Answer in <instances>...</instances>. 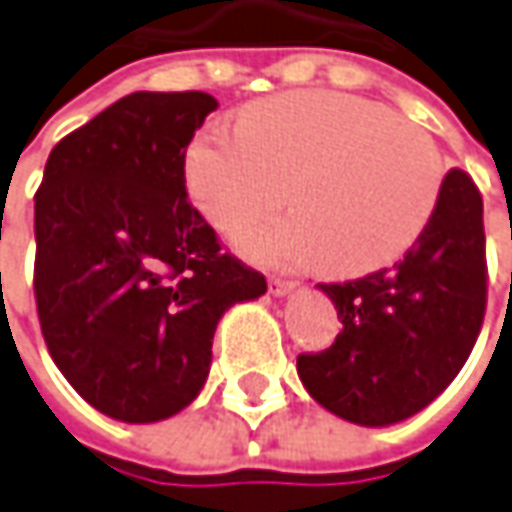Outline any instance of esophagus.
Returning <instances> with one entry per match:
<instances>
[{"label": "esophagus", "instance_id": "obj_1", "mask_svg": "<svg viewBox=\"0 0 512 512\" xmlns=\"http://www.w3.org/2000/svg\"><path fill=\"white\" fill-rule=\"evenodd\" d=\"M294 280H285V277H277V274H271L269 277V291L274 297H285V294H291L294 291Z\"/></svg>", "mask_w": 512, "mask_h": 512}]
</instances>
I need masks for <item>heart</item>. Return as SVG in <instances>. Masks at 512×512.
I'll use <instances>...</instances> for the list:
<instances>
[{
    "instance_id": "heart-1",
    "label": "heart",
    "mask_w": 512,
    "mask_h": 512,
    "mask_svg": "<svg viewBox=\"0 0 512 512\" xmlns=\"http://www.w3.org/2000/svg\"><path fill=\"white\" fill-rule=\"evenodd\" d=\"M187 187L224 232L255 224L288 198L300 210L252 229L241 246L266 263L322 260L342 277L403 257L443 190L437 142L364 97L288 92L210 123L193 139Z\"/></svg>"
}]
</instances>
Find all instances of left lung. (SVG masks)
Segmentation results:
<instances>
[{"label": "left lung", "mask_w": 512, "mask_h": 512, "mask_svg": "<svg viewBox=\"0 0 512 512\" xmlns=\"http://www.w3.org/2000/svg\"><path fill=\"white\" fill-rule=\"evenodd\" d=\"M319 288L342 328L328 350L297 356L314 401L361 426H389L429 406L471 356L488 305L474 179L448 170L423 235L392 269Z\"/></svg>", "instance_id": "1"}]
</instances>
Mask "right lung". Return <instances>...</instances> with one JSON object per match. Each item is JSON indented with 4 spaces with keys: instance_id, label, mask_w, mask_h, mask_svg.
I'll use <instances>...</instances> for the list:
<instances>
[{
    "instance_id": "add662e5",
    "label": "right lung",
    "mask_w": 512,
    "mask_h": 512,
    "mask_svg": "<svg viewBox=\"0 0 512 512\" xmlns=\"http://www.w3.org/2000/svg\"><path fill=\"white\" fill-rule=\"evenodd\" d=\"M218 100L134 92L50 151L33 291L55 367L97 412L154 423L204 387L215 325L266 277L187 201L184 156Z\"/></svg>"
}]
</instances>
